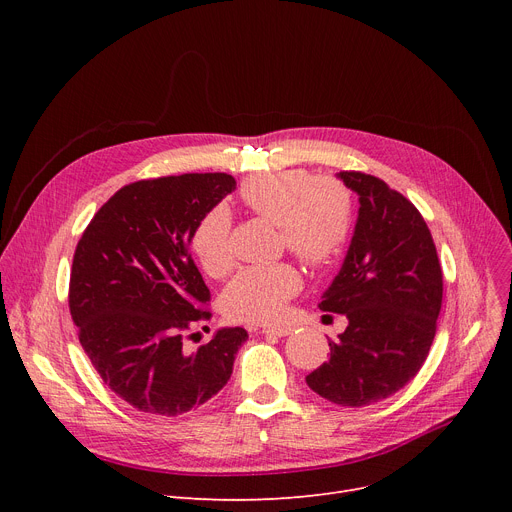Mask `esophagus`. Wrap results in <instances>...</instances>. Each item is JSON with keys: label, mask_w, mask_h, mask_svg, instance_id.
I'll use <instances>...</instances> for the list:
<instances>
[{"label": "esophagus", "mask_w": 512, "mask_h": 512, "mask_svg": "<svg viewBox=\"0 0 512 512\" xmlns=\"http://www.w3.org/2000/svg\"><path fill=\"white\" fill-rule=\"evenodd\" d=\"M292 330L288 328V326H263L261 328V334H265V336H278V338H282V336H288Z\"/></svg>", "instance_id": "34e87169"}]
</instances>
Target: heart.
<instances>
[{"mask_svg": "<svg viewBox=\"0 0 512 512\" xmlns=\"http://www.w3.org/2000/svg\"><path fill=\"white\" fill-rule=\"evenodd\" d=\"M240 201L259 218L280 226L284 245L311 267L332 263L353 230V199L330 176L311 178L305 170H282L242 182ZM230 220L222 207L211 209L193 236V251L209 276H222L230 265ZM301 288L290 263L251 265L240 270L222 292V307L238 321H272Z\"/></svg>", "mask_w": 512, "mask_h": 512, "instance_id": "b5f03b06", "label": "heart"}]
</instances>
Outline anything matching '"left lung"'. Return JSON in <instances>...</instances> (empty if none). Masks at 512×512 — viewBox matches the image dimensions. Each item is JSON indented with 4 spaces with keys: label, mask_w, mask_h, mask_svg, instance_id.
Wrapping results in <instances>:
<instances>
[{
    "label": "left lung",
    "mask_w": 512,
    "mask_h": 512,
    "mask_svg": "<svg viewBox=\"0 0 512 512\" xmlns=\"http://www.w3.org/2000/svg\"><path fill=\"white\" fill-rule=\"evenodd\" d=\"M359 197L357 224L321 311L348 326L330 342V361L307 386L340 407H365L411 382L436 336L442 270L434 238L415 205L384 180L338 172Z\"/></svg>",
    "instance_id": "obj_1"
}]
</instances>
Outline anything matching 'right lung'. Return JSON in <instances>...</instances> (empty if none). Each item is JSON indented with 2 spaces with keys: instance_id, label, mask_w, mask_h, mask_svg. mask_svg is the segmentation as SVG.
Instances as JSON below:
<instances>
[{
  "instance_id": "add662e5",
  "label": "right lung",
  "mask_w": 512,
  "mask_h": 512,
  "mask_svg": "<svg viewBox=\"0 0 512 512\" xmlns=\"http://www.w3.org/2000/svg\"><path fill=\"white\" fill-rule=\"evenodd\" d=\"M236 188L230 174L128 184L87 226L72 261L70 313L101 380L134 409L176 417L230 380L245 328H220L195 353L182 336L209 301L188 255L205 215Z\"/></svg>"
}]
</instances>
